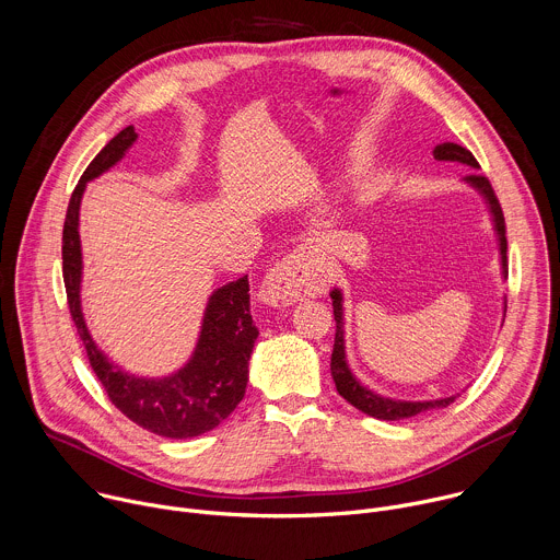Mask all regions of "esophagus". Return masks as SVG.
Instances as JSON below:
<instances>
[{
	"instance_id": "1",
	"label": "esophagus",
	"mask_w": 560,
	"mask_h": 560,
	"mask_svg": "<svg viewBox=\"0 0 560 560\" xmlns=\"http://www.w3.org/2000/svg\"><path fill=\"white\" fill-rule=\"evenodd\" d=\"M327 288L325 270L305 248H296L268 270L261 281L259 299L270 307H288L301 296H318Z\"/></svg>"
}]
</instances>
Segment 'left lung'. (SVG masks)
<instances>
[{"mask_svg": "<svg viewBox=\"0 0 560 560\" xmlns=\"http://www.w3.org/2000/svg\"><path fill=\"white\" fill-rule=\"evenodd\" d=\"M435 160H451V162H462L468 164L472 168H479V162L475 160V155L455 142H442L433 149ZM472 189H477L492 215L494 222V231L499 237V253H501V272L503 279L508 277V242H505V220H503V211L501 205L494 196L492 184L486 175L472 173L464 177ZM331 296V305H334V320H336V338H334V351H331V378L336 383V392L358 411L371 416V418H378V420H405V418H413L418 413L431 411V409H442L448 407L451 402H455L457 396L451 398H440V400H427V402H407V400H394V398H383L378 394H374L371 389L362 387L360 381H355V376L351 374V369L347 364L345 358V329H342V294L338 288H334L329 292Z\"/></svg>", "mask_w": 560, "mask_h": 560, "instance_id": "1", "label": "left lung"}]
</instances>
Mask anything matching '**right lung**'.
I'll list each match as a JSON object with an SVG mask.
<instances>
[{
    "mask_svg": "<svg viewBox=\"0 0 560 560\" xmlns=\"http://www.w3.org/2000/svg\"><path fill=\"white\" fill-rule=\"evenodd\" d=\"M138 133L125 127L83 171L70 198L63 224V281L72 320L85 345L96 378L112 405L149 433L189 440L213 431L242 402L248 385V362L259 336L250 316L248 277L218 288L207 305L202 331L191 360L166 378H138L118 369L92 340L81 312V240L79 207L85 184L112 168Z\"/></svg>",
    "mask_w": 560,
    "mask_h": 560,
    "instance_id": "right-lung-1",
    "label": "right lung"
}]
</instances>
